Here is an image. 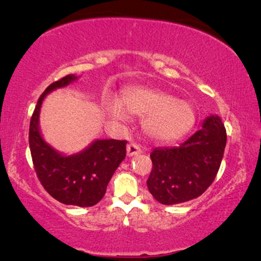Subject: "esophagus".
Instances as JSON below:
<instances>
[{"mask_svg":"<svg viewBox=\"0 0 261 261\" xmlns=\"http://www.w3.org/2000/svg\"><path fill=\"white\" fill-rule=\"evenodd\" d=\"M139 153H141V147L137 142H130L127 145V155L133 156L139 154Z\"/></svg>","mask_w":261,"mask_h":261,"instance_id":"34e87169","label":"esophagus"}]
</instances>
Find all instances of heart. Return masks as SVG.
I'll use <instances>...</instances> for the list:
<instances>
[{
    "mask_svg": "<svg viewBox=\"0 0 261 261\" xmlns=\"http://www.w3.org/2000/svg\"><path fill=\"white\" fill-rule=\"evenodd\" d=\"M110 116L127 120L128 113L145 117V132L154 140L169 142L184 137L195 124L196 114L190 103L160 89L133 87L124 90L121 103L108 106Z\"/></svg>",
    "mask_w": 261,
    "mask_h": 261,
    "instance_id": "b5f03b06",
    "label": "heart"
}]
</instances>
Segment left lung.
I'll use <instances>...</instances> for the list:
<instances>
[{"instance_id":"obj_1","label":"left lung","mask_w":261,"mask_h":261,"mask_svg":"<svg viewBox=\"0 0 261 261\" xmlns=\"http://www.w3.org/2000/svg\"><path fill=\"white\" fill-rule=\"evenodd\" d=\"M226 142L224 124L219 116L212 115L202 129L180 146L153 149V166L147 179L153 197L166 205L199 197L219 172Z\"/></svg>"}]
</instances>
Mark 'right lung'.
Masks as SVG:
<instances>
[{
	"mask_svg": "<svg viewBox=\"0 0 261 261\" xmlns=\"http://www.w3.org/2000/svg\"><path fill=\"white\" fill-rule=\"evenodd\" d=\"M76 80L60 78L46 88L38 99L30 122L31 155L38 179L53 198L66 205L92 206L101 201L109 180L126 156V140H96L74 155H62L48 146L39 132V113L45 96Z\"/></svg>",
	"mask_w": 261,
	"mask_h": 261,
	"instance_id": "right-lung-1",
	"label": "right lung"
}]
</instances>
